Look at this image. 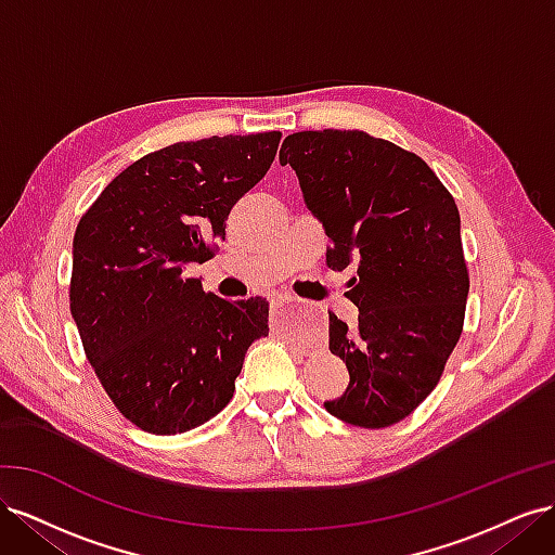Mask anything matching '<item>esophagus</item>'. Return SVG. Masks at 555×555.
<instances>
[{"instance_id": "obj_1", "label": "esophagus", "mask_w": 555, "mask_h": 555, "mask_svg": "<svg viewBox=\"0 0 555 555\" xmlns=\"http://www.w3.org/2000/svg\"><path fill=\"white\" fill-rule=\"evenodd\" d=\"M298 304H300V298H296L294 294H287V292H280L271 298V308H275V310H280L284 306H298Z\"/></svg>"}]
</instances>
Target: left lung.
I'll return each instance as SVG.
<instances>
[{
	"mask_svg": "<svg viewBox=\"0 0 555 555\" xmlns=\"http://www.w3.org/2000/svg\"><path fill=\"white\" fill-rule=\"evenodd\" d=\"M280 164L324 227L328 268L354 263L359 275L349 292L359 324L328 312V349L349 384L324 408L361 428L391 426L435 389L461 338L469 280L459 208L422 157L359 129L292 133Z\"/></svg>",
	"mask_w": 555,
	"mask_h": 555,
	"instance_id": "obj_1",
	"label": "left lung"
}]
</instances>
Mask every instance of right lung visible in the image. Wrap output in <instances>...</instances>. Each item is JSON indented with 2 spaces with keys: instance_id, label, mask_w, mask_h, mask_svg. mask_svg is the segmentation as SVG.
<instances>
[{
  "instance_id": "add662e5",
  "label": "right lung",
  "mask_w": 555,
  "mask_h": 555,
  "mask_svg": "<svg viewBox=\"0 0 555 555\" xmlns=\"http://www.w3.org/2000/svg\"><path fill=\"white\" fill-rule=\"evenodd\" d=\"M280 131L173 143L115 176L74 236L72 314L113 405L153 435L188 433L236 391L268 300L206 294L231 208L271 169Z\"/></svg>"
}]
</instances>
